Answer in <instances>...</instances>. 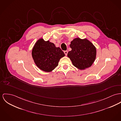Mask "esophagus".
<instances>
[{"label": "esophagus", "instance_id": "34e87169", "mask_svg": "<svg viewBox=\"0 0 121 121\" xmlns=\"http://www.w3.org/2000/svg\"><path fill=\"white\" fill-rule=\"evenodd\" d=\"M64 53H65V55L67 56V54H68V51H65L64 52Z\"/></svg>", "mask_w": 121, "mask_h": 121}]
</instances>
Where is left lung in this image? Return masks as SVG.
<instances>
[{
    "instance_id": "left-lung-1",
    "label": "left lung",
    "mask_w": 121,
    "mask_h": 121,
    "mask_svg": "<svg viewBox=\"0 0 121 121\" xmlns=\"http://www.w3.org/2000/svg\"><path fill=\"white\" fill-rule=\"evenodd\" d=\"M71 51L67 54L73 65L80 70L91 67L96 57V48L87 39L76 38L69 45Z\"/></svg>"
}]
</instances>
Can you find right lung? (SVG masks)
Here are the masks:
<instances>
[{
    "instance_id": "right-lung-1",
    "label": "right lung",
    "mask_w": 121,
    "mask_h": 121,
    "mask_svg": "<svg viewBox=\"0 0 121 121\" xmlns=\"http://www.w3.org/2000/svg\"><path fill=\"white\" fill-rule=\"evenodd\" d=\"M32 56L38 68L50 72L57 66L60 59L65 54L60 47H56L53 43L40 38L32 49Z\"/></svg>"
}]
</instances>
